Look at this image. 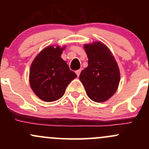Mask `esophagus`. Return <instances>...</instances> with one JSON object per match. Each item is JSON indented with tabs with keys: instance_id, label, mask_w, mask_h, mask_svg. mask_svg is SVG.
<instances>
[{
	"instance_id": "34e87169",
	"label": "esophagus",
	"mask_w": 149,
	"mask_h": 149,
	"mask_svg": "<svg viewBox=\"0 0 149 149\" xmlns=\"http://www.w3.org/2000/svg\"><path fill=\"white\" fill-rule=\"evenodd\" d=\"M80 71H81V69H78V70H77V71H76V73L77 76H79Z\"/></svg>"
}]
</instances>
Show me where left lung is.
I'll list each match as a JSON object with an SVG mask.
<instances>
[{"mask_svg": "<svg viewBox=\"0 0 149 149\" xmlns=\"http://www.w3.org/2000/svg\"><path fill=\"white\" fill-rule=\"evenodd\" d=\"M88 66L79 79L87 95L95 102H103L115 94L120 83V71L115 58L107 46L100 41L85 44Z\"/></svg>", "mask_w": 149, "mask_h": 149, "instance_id": "left-lung-1", "label": "left lung"}]
</instances>
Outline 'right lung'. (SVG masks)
<instances>
[{"instance_id": "add662e5", "label": "right lung", "mask_w": 149, "mask_h": 149, "mask_svg": "<svg viewBox=\"0 0 149 149\" xmlns=\"http://www.w3.org/2000/svg\"><path fill=\"white\" fill-rule=\"evenodd\" d=\"M65 47L58 45L45 47L31 65L30 86L40 100L47 102L58 100L64 95L71 80L77 77L61 57Z\"/></svg>"}]
</instances>
